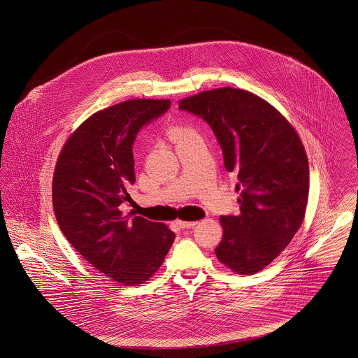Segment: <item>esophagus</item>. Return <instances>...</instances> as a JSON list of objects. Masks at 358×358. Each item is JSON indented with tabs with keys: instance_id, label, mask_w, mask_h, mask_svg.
<instances>
[{
	"instance_id": "34e87169",
	"label": "esophagus",
	"mask_w": 358,
	"mask_h": 358,
	"mask_svg": "<svg viewBox=\"0 0 358 358\" xmlns=\"http://www.w3.org/2000/svg\"><path fill=\"white\" fill-rule=\"evenodd\" d=\"M176 224H177L180 228L185 229V228H194V227L198 224V221H182V220H177Z\"/></svg>"
}]
</instances>
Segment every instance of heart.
I'll use <instances>...</instances> for the list:
<instances>
[{
  "mask_svg": "<svg viewBox=\"0 0 358 358\" xmlns=\"http://www.w3.org/2000/svg\"><path fill=\"white\" fill-rule=\"evenodd\" d=\"M194 133H195V131L191 130V129H188V127H176V129L171 131V136H173L174 140L180 141L181 138L188 137V136H191V134H194Z\"/></svg>",
  "mask_w": 358,
  "mask_h": 358,
  "instance_id": "obj_1",
  "label": "heart"
}]
</instances>
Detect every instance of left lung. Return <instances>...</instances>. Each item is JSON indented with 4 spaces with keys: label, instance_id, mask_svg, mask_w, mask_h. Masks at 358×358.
Returning a JSON list of instances; mask_svg holds the SVG:
<instances>
[{
    "label": "left lung",
    "instance_id": "left-lung-1",
    "mask_svg": "<svg viewBox=\"0 0 358 358\" xmlns=\"http://www.w3.org/2000/svg\"><path fill=\"white\" fill-rule=\"evenodd\" d=\"M213 130L225 169L241 191L238 215H222L217 258L240 275L269 265L299 229L308 204L309 163L294 127L261 97L234 87L180 101Z\"/></svg>",
    "mask_w": 358,
    "mask_h": 358
}]
</instances>
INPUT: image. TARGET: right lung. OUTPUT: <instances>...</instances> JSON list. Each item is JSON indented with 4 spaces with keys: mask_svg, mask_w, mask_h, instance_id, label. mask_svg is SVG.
<instances>
[{
    "mask_svg": "<svg viewBox=\"0 0 358 358\" xmlns=\"http://www.w3.org/2000/svg\"><path fill=\"white\" fill-rule=\"evenodd\" d=\"M170 108V100H129L93 114L64 144L53 176V208L64 236L99 272L141 284L164 261L176 235L143 217L122 215L136 182L138 131Z\"/></svg>",
    "mask_w": 358,
    "mask_h": 358,
    "instance_id": "right-lung-1",
    "label": "right lung"
}]
</instances>
